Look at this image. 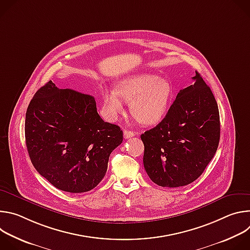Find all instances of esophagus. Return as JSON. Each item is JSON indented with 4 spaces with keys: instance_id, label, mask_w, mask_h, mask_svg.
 <instances>
[{
    "instance_id": "1",
    "label": "esophagus",
    "mask_w": 250,
    "mask_h": 250,
    "mask_svg": "<svg viewBox=\"0 0 250 250\" xmlns=\"http://www.w3.org/2000/svg\"><path fill=\"white\" fill-rule=\"evenodd\" d=\"M134 135V132L131 131V130H127V129H125L124 130V136L125 138H130Z\"/></svg>"
}]
</instances>
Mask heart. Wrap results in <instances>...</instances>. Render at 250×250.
Wrapping results in <instances>:
<instances>
[{"mask_svg": "<svg viewBox=\"0 0 250 250\" xmlns=\"http://www.w3.org/2000/svg\"><path fill=\"white\" fill-rule=\"evenodd\" d=\"M174 97L168 80L153 74H136L116 84L115 91H102L103 108L110 120L115 121L124 113L122 101L130 104L131 116L141 125H154L167 115Z\"/></svg>", "mask_w": 250, "mask_h": 250, "instance_id": "1", "label": "heart"}]
</instances>
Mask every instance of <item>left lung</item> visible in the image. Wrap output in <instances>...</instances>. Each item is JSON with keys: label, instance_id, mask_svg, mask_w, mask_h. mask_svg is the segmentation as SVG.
Here are the masks:
<instances>
[{"label": "left lung", "instance_id": "8db88e82", "mask_svg": "<svg viewBox=\"0 0 250 250\" xmlns=\"http://www.w3.org/2000/svg\"><path fill=\"white\" fill-rule=\"evenodd\" d=\"M193 80V85L178 93L165 118L140 136L145 145L146 171L161 187L194 182L219 146L217 101L198 72Z\"/></svg>", "mask_w": 250, "mask_h": 250}]
</instances>
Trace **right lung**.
<instances>
[{
	"mask_svg": "<svg viewBox=\"0 0 250 250\" xmlns=\"http://www.w3.org/2000/svg\"><path fill=\"white\" fill-rule=\"evenodd\" d=\"M24 133L34 168L69 193L94 189L104 177L110 154L123 142V130L102 120L94 97L58 89L52 81L31 99Z\"/></svg>",
	"mask_w": 250,
	"mask_h": 250,
	"instance_id": "obj_1",
	"label": "right lung"
}]
</instances>
